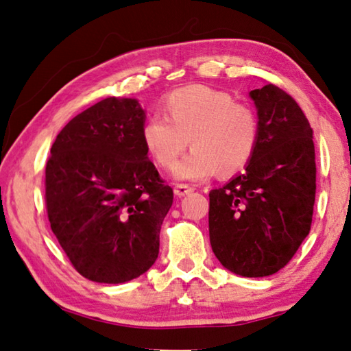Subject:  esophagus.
I'll return each mask as SVG.
<instances>
[{"label":"esophagus","mask_w":351,"mask_h":351,"mask_svg":"<svg viewBox=\"0 0 351 351\" xmlns=\"http://www.w3.org/2000/svg\"><path fill=\"white\" fill-rule=\"evenodd\" d=\"M193 190H195V189L187 186V184H176L175 189H173V192H175L176 196H186V195H189L190 192H193Z\"/></svg>","instance_id":"obj_1"}]
</instances>
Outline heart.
<instances>
[{
  "mask_svg": "<svg viewBox=\"0 0 351 351\" xmlns=\"http://www.w3.org/2000/svg\"><path fill=\"white\" fill-rule=\"evenodd\" d=\"M162 109L165 117L154 114L141 127L144 149L159 167L173 169L189 139L193 149L175 169L180 180L204 181L218 170L233 175L250 162L258 144V118L230 93L186 86L169 93Z\"/></svg>",
  "mask_w": 351,
  "mask_h": 351,
  "instance_id": "obj_1",
  "label": "heart"
}]
</instances>
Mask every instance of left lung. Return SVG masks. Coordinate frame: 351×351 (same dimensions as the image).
Segmentation results:
<instances>
[{"label":"left lung","mask_w":351,"mask_h":351,"mask_svg":"<svg viewBox=\"0 0 351 351\" xmlns=\"http://www.w3.org/2000/svg\"><path fill=\"white\" fill-rule=\"evenodd\" d=\"M258 144L244 173L208 193L215 256L237 275L263 278L290 263L313 218V130L298 103L275 84L250 92Z\"/></svg>","instance_id":"obj_1"}]
</instances>
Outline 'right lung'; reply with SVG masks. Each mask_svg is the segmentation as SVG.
I'll return each mask as SVG.
<instances>
[{
	"label": "right lung",
	"instance_id": "1",
	"mask_svg": "<svg viewBox=\"0 0 351 351\" xmlns=\"http://www.w3.org/2000/svg\"><path fill=\"white\" fill-rule=\"evenodd\" d=\"M133 98H106L69 121L46 164L52 232L75 270L103 284L132 281L155 264L173 204L141 139Z\"/></svg>",
	"mask_w": 351,
	"mask_h": 351
}]
</instances>
